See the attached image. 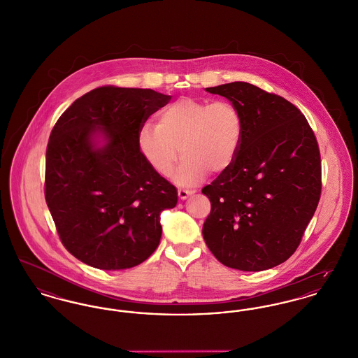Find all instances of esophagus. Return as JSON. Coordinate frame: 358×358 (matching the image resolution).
Segmentation results:
<instances>
[{
  "label": "esophagus",
  "mask_w": 358,
  "mask_h": 358,
  "mask_svg": "<svg viewBox=\"0 0 358 358\" xmlns=\"http://www.w3.org/2000/svg\"><path fill=\"white\" fill-rule=\"evenodd\" d=\"M194 192H196V190L178 189V197H180L181 200H185V199H188L189 196H192Z\"/></svg>",
  "instance_id": "1"
}]
</instances>
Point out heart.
Listing matches in <instances>:
<instances>
[{
	"mask_svg": "<svg viewBox=\"0 0 358 358\" xmlns=\"http://www.w3.org/2000/svg\"><path fill=\"white\" fill-rule=\"evenodd\" d=\"M242 135L241 112L230 101L184 97L159 112L157 126L139 127L136 143L148 165L164 177L171 174L180 148L184 159L174 180L190 187L201 182L210 170L223 173L231 168Z\"/></svg>",
	"mask_w": 358,
	"mask_h": 358,
	"instance_id": "b5f03b06",
	"label": "heart"
}]
</instances>
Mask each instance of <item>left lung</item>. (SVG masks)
<instances>
[{
    "label": "left lung",
    "instance_id": "8db88e82",
    "mask_svg": "<svg viewBox=\"0 0 358 358\" xmlns=\"http://www.w3.org/2000/svg\"><path fill=\"white\" fill-rule=\"evenodd\" d=\"M241 112L243 135L231 168L203 188L210 213L203 236L226 266L259 272L287 261L315 213L320 154L303 113L248 83L206 87Z\"/></svg>",
    "mask_w": 358,
    "mask_h": 358
}]
</instances>
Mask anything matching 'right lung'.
I'll return each instance as SVG.
<instances>
[{
  "instance_id": "add662e5",
  "label": "right lung",
  "mask_w": 358,
  "mask_h": 358,
  "mask_svg": "<svg viewBox=\"0 0 358 358\" xmlns=\"http://www.w3.org/2000/svg\"><path fill=\"white\" fill-rule=\"evenodd\" d=\"M171 96L103 86L69 106L45 152V201L64 248L86 265L122 271L159 245L177 189L146 162L136 134Z\"/></svg>"
}]
</instances>
